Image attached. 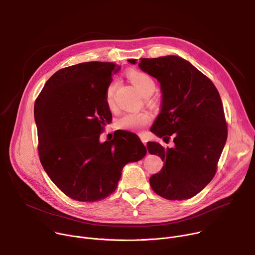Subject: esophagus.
<instances>
[{"instance_id": "34e87169", "label": "esophagus", "mask_w": 255, "mask_h": 255, "mask_svg": "<svg viewBox=\"0 0 255 255\" xmlns=\"http://www.w3.org/2000/svg\"><path fill=\"white\" fill-rule=\"evenodd\" d=\"M140 139H141V141H142V143H143L144 145H146V142H147V141H146V138H145L144 136L141 135V136H140Z\"/></svg>"}]
</instances>
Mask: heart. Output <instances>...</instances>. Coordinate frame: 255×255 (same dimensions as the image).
Listing matches in <instances>:
<instances>
[{
  "label": "heart",
  "instance_id": "obj_1",
  "mask_svg": "<svg viewBox=\"0 0 255 255\" xmlns=\"http://www.w3.org/2000/svg\"><path fill=\"white\" fill-rule=\"evenodd\" d=\"M129 79L138 89V91L144 96L149 97L153 94L155 90V84L153 80L144 72L138 70H131L128 74ZM117 85L116 83H111L108 86L105 94V101L107 106L113 110L115 108V91ZM151 115L147 112H139V113H126L118 121V126L124 130L139 131L143 127L148 125L151 122Z\"/></svg>",
  "mask_w": 255,
  "mask_h": 255
}]
</instances>
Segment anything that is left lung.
Here are the masks:
<instances>
[{
	"label": "left lung",
	"instance_id": "obj_1",
	"mask_svg": "<svg viewBox=\"0 0 255 255\" xmlns=\"http://www.w3.org/2000/svg\"><path fill=\"white\" fill-rule=\"evenodd\" d=\"M138 65L160 84L161 110L150 130L164 141L172 136L174 142L166 148L147 143L148 152L164 161L149 178L151 189L167 200L191 199L214 177L227 140L220 95L211 80L179 56L140 58Z\"/></svg>",
	"mask_w": 255,
	"mask_h": 255
}]
</instances>
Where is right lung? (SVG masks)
Here are the masks:
<instances>
[{"label": "right lung", "instance_id": "right-lung-1", "mask_svg": "<svg viewBox=\"0 0 255 255\" xmlns=\"http://www.w3.org/2000/svg\"><path fill=\"white\" fill-rule=\"evenodd\" d=\"M119 69L100 61L59 69L35 101L41 164L72 200L107 198L115 192L124 165L146 154L139 137L128 131H118L111 141L99 140L103 126L112 121L105 94Z\"/></svg>", "mask_w": 255, "mask_h": 255}]
</instances>
